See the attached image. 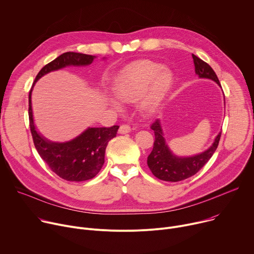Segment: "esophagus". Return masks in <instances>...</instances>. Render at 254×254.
<instances>
[{
    "instance_id": "obj_1",
    "label": "esophagus",
    "mask_w": 254,
    "mask_h": 254,
    "mask_svg": "<svg viewBox=\"0 0 254 254\" xmlns=\"http://www.w3.org/2000/svg\"><path fill=\"white\" fill-rule=\"evenodd\" d=\"M131 131V127L127 124H124V125H121L120 128H119V133L120 134H126V133H129Z\"/></svg>"
}]
</instances>
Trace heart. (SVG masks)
I'll use <instances>...</instances> for the list:
<instances>
[{"label": "heart", "mask_w": 254, "mask_h": 254, "mask_svg": "<svg viewBox=\"0 0 254 254\" xmlns=\"http://www.w3.org/2000/svg\"><path fill=\"white\" fill-rule=\"evenodd\" d=\"M173 83V74L152 62L134 63L122 69L113 82V93L123 103L139 99V109L151 115L160 108ZM110 103L119 107L118 102L109 98Z\"/></svg>", "instance_id": "b5f03b06"}]
</instances>
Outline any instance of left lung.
Here are the masks:
<instances>
[{
    "label": "left lung",
    "mask_w": 254,
    "mask_h": 254,
    "mask_svg": "<svg viewBox=\"0 0 254 254\" xmlns=\"http://www.w3.org/2000/svg\"><path fill=\"white\" fill-rule=\"evenodd\" d=\"M192 60L194 71L199 77L212 79L221 87L217 74L207 63L194 54H192ZM151 129L154 131L155 140L152 151L147 157V164L154 177L165 182L184 181L198 173L216 151L221 137L220 132L215 138L214 143L206 151L193 156L181 157L175 155L168 148L159 120H155L152 123Z\"/></svg>",
    "instance_id": "obj_1"
}]
</instances>
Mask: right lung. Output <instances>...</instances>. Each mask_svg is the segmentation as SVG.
Returning a JSON list of instances; mask_svg holds the SVG:
<instances>
[{
  "instance_id": "add662e5",
  "label": "right lung",
  "mask_w": 254,
  "mask_h": 254,
  "mask_svg": "<svg viewBox=\"0 0 254 254\" xmlns=\"http://www.w3.org/2000/svg\"><path fill=\"white\" fill-rule=\"evenodd\" d=\"M96 56L65 52L41 68L34 83L44 74L68 65H89ZM33 83V86H34ZM29 92V124L33 142L40 157L50 170L60 178L68 182H83L95 178L105 162V151L108 142L116 137L119 126L88 128L67 142H52L38 133L34 126L31 93Z\"/></svg>"
}]
</instances>
